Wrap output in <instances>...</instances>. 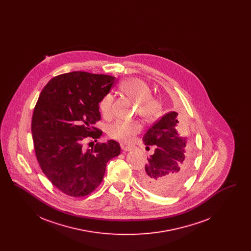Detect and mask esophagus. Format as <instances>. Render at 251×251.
<instances>
[{
    "label": "esophagus",
    "instance_id": "1",
    "mask_svg": "<svg viewBox=\"0 0 251 251\" xmlns=\"http://www.w3.org/2000/svg\"><path fill=\"white\" fill-rule=\"evenodd\" d=\"M121 148H122V150L125 151H131L133 150V147H132V146H124V145H122Z\"/></svg>",
    "mask_w": 251,
    "mask_h": 251
}]
</instances>
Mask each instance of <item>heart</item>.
I'll return each mask as SVG.
<instances>
[{"label":"heart","mask_w":251,"mask_h":251,"mask_svg":"<svg viewBox=\"0 0 251 251\" xmlns=\"http://www.w3.org/2000/svg\"><path fill=\"white\" fill-rule=\"evenodd\" d=\"M120 88L125 95L138 103V114L144 120L153 121L160 116L161 103L157 99L151 97V90L144 81L137 78L127 79L120 83ZM113 101L114 97L110 93L101 98L99 108L103 117L109 118L111 116ZM140 131L141 126L139 123L119 120L109 127L108 133L114 139L129 143Z\"/></svg>","instance_id":"1"}]
</instances>
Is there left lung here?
Masks as SVG:
<instances>
[{
    "mask_svg": "<svg viewBox=\"0 0 251 251\" xmlns=\"http://www.w3.org/2000/svg\"><path fill=\"white\" fill-rule=\"evenodd\" d=\"M185 121L177 112L166 114L144 134L148 148L154 146V153L140 172L144 186L159 195L177 191L189 174L187 131Z\"/></svg>",
    "mask_w": 251,
    "mask_h": 251,
    "instance_id": "1",
    "label": "left lung"
}]
</instances>
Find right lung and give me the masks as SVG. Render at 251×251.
I'll list each match as a JSON object with an SVG mask.
<instances>
[{
	"mask_svg": "<svg viewBox=\"0 0 251 251\" xmlns=\"http://www.w3.org/2000/svg\"><path fill=\"white\" fill-rule=\"evenodd\" d=\"M116 78L104 74L72 72L52 78L42 89L32 118L36 159L43 173L60 191L84 197L103 179L108 161L120 155L115 140L84 150V138L97 139L102 131L99 103Z\"/></svg>",
	"mask_w": 251,
	"mask_h": 251,
	"instance_id": "right-lung-1",
	"label": "right lung"
}]
</instances>
